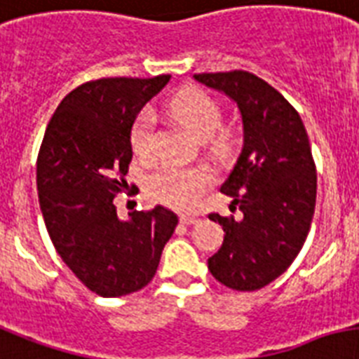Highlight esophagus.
I'll use <instances>...</instances> for the list:
<instances>
[{
	"instance_id": "1",
	"label": "esophagus",
	"mask_w": 359,
	"mask_h": 359,
	"mask_svg": "<svg viewBox=\"0 0 359 359\" xmlns=\"http://www.w3.org/2000/svg\"><path fill=\"white\" fill-rule=\"evenodd\" d=\"M199 221V217H195V215H180V223L182 225H195Z\"/></svg>"
}]
</instances>
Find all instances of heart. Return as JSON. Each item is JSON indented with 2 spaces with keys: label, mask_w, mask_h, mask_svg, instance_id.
I'll use <instances>...</instances> for the list:
<instances>
[{
  "label": "heart",
  "mask_w": 359,
  "mask_h": 359,
  "mask_svg": "<svg viewBox=\"0 0 359 359\" xmlns=\"http://www.w3.org/2000/svg\"><path fill=\"white\" fill-rule=\"evenodd\" d=\"M171 112L199 140L212 138L223 123L219 104L210 95L197 90L180 94L171 103ZM130 145L134 153L142 158L153 156L156 136H154V114L151 109L142 110L138 118L134 119ZM212 182L214 177L205 168H182V165L168 164L151 175L147 180V194L160 205L175 210H191L199 203L201 195L212 186Z\"/></svg>",
  "instance_id": "heart-1"
}]
</instances>
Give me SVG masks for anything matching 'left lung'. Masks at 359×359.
<instances>
[{
    "instance_id": "obj_1",
    "label": "left lung",
    "mask_w": 359,
    "mask_h": 359,
    "mask_svg": "<svg viewBox=\"0 0 359 359\" xmlns=\"http://www.w3.org/2000/svg\"><path fill=\"white\" fill-rule=\"evenodd\" d=\"M236 103L243 145L221 184L240 215L210 214L225 230L208 258L215 280L255 291L278 278L304 245L316 210L317 175L301 116L280 92L249 72L194 75Z\"/></svg>"
}]
</instances>
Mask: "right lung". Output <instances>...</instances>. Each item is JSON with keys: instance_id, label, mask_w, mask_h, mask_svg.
I'll use <instances>...</instances> for the list:
<instances>
[{"instance_id": "right-lung-1", "label": "right lung", "mask_w": 359, "mask_h": 359, "mask_svg": "<svg viewBox=\"0 0 359 359\" xmlns=\"http://www.w3.org/2000/svg\"><path fill=\"white\" fill-rule=\"evenodd\" d=\"M171 75L110 77L72 90L55 110L36 162V188L55 249L88 290L121 297L149 284L179 223L164 206L121 219L114 197L127 189L130 130Z\"/></svg>"}]
</instances>
